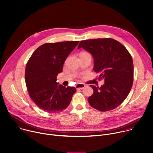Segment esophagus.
<instances>
[{
    "label": "esophagus",
    "instance_id": "obj_1",
    "mask_svg": "<svg viewBox=\"0 0 153 153\" xmlns=\"http://www.w3.org/2000/svg\"><path fill=\"white\" fill-rule=\"evenodd\" d=\"M85 87V85L84 84H77L75 85V87L76 89H82Z\"/></svg>",
    "mask_w": 153,
    "mask_h": 153
}]
</instances>
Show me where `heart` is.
<instances>
[{"mask_svg": "<svg viewBox=\"0 0 153 153\" xmlns=\"http://www.w3.org/2000/svg\"><path fill=\"white\" fill-rule=\"evenodd\" d=\"M81 54H89V53L87 52H82Z\"/></svg>", "mask_w": 153, "mask_h": 153, "instance_id": "heart-1", "label": "heart"}]
</instances>
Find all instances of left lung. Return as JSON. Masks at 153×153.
<instances>
[{
    "instance_id": "obj_1",
    "label": "left lung",
    "mask_w": 153,
    "mask_h": 153,
    "mask_svg": "<svg viewBox=\"0 0 153 153\" xmlns=\"http://www.w3.org/2000/svg\"><path fill=\"white\" fill-rule=\"evenodd\" d=\"M82 48L92 55L94 70L104 79L101 87L90 85L94 89L89 97L90 105L99 111L114 109L128 95L133 82V59L127 49L112 39H97L81 41Z\"/></svg>"
}]
</instances>
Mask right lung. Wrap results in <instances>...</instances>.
Returning a JSON list of instances; mask_svg holds the SVG:
<instances>
[{"label": "right lung", "instance_id": "obj_1", "mask_svg": "<svg viewBox=\"0 0 153 153\" xmlns=\"http://www.w3.org/2000/svg\"><path fill=\"white\" fill-rule=\"evenodd\" d=\"M79 41L45 43L29 59L25 68V82L34 102L48 113L62 111L69 105L74 87L58 85L57 75L63 71L65 60Z\"/></svg>", "mask_w": 153, "mask_h": 153}]
</instances>
